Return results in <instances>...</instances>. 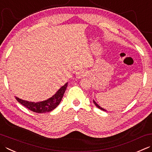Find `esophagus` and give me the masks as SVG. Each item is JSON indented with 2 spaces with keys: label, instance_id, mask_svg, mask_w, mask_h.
I'll list each match as a JSON object with an SVG mask.
<instances>
[{
  "label": "esophagus",
  "instance_id": "1",
  "mask_svg": "<svg viewBox=\"0 0 152 152\" xmlns=\"http://www.w3.org/2000/svg\"><path fill=\"white\" fill-rule=\"evenodd\" d=\"M76 74V76L78 77V78H83V77L86 76V72L84 70H80V71H78V72H77Z\"/></svg>",
  "mask_w": 152,
  "mask_h": 152
}]
</instances>
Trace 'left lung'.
<instances>
[{"instance_id": "obj_1", "label": "left lung", "mask_w": 152, "mask_h": 152, "mask_svg": "<svg viewBox=\"0 0 152 152\" xmlns=\"http://www.w3.org/2000/svg\"><path fill=\"white\" fill-rule=\"evenodd\" d=\"M93 102H94V103L95 105H96V106H97V107H98V108H99V109H100L101 110H103V111H106V110H105V109H104L103 108L101 107H100L99 105H98V104H97V103L96 102H95L94 100H93Z\"/></svg>"}]
</instances>
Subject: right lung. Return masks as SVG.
I'll use <instances>...</instances> for the list:
<instances>
[{
  "label": "right lung",
  "instance_id": "1",
  "mask_svg": "<svg viewBox=\"0 0 152 152\" xmlns=\"http://www.w3.org/2000/svg\"><path fill=\"white\" fill-rule=\"evenodd\" d=\"M67 86L68 82L66 83L63 86H62L54 96H53L48 99L43 101V102L37 103L30 102L20 99V98L17 97H16V99L20 103L22 104V105L31 111L37 113H43L50 112L55 109L59 105V103H61L65 90H66L67 88Z\"/></svg>",
  "mask_w": 152,
  "mask_h": 152
}]
</instances>
